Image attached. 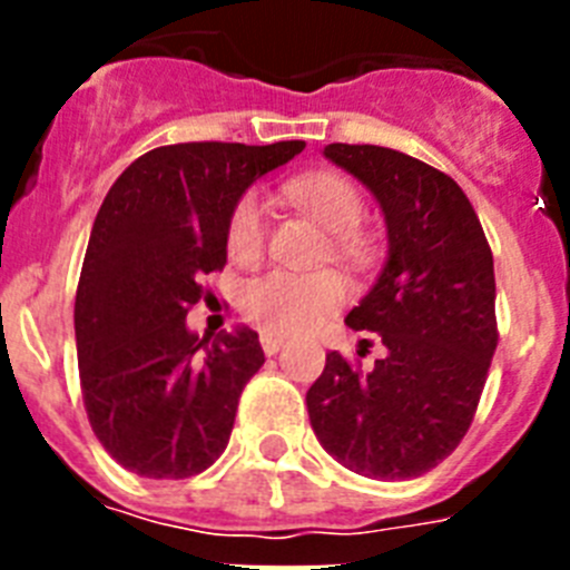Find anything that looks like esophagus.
I'll list each match as a JSON object with an SVG mask.
<instances>
[{"label":"esophagus","mask_w":570,"mask_h":570,"mask_svg":"<svg viewBox=\"0 0 570 570\" xmlns=\"http://www.w3.org/2000/svg\"><path fill=\"white\" fill-rule=\"evenodd\" d=\"M259 342H262V351H265L268 356H274L276 351L285 345V340H282V336H276V334H262Z\"/></svg>","instance_id":"obj_1"}]
</instances>
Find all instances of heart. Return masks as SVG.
I'll list each match as a JSON object with an SVG mask.
<instances>
[{
  "mask_svg": "<svg viewBox=\"0 0 570 570\" xmlns=\"http://www.w3.org/2000/svg\"><path fill=\"white\" fill-rule=\"evenodd\" d=\"M302 208L314 216L325 230H331V245L347 259L365 256V242L356 234L365 203L351 179L340 174L305 176L288 188ZM265 205L256 190H245L234 203L225 225V245L228 254L239 262H250L265 248ZM347 279L334 268L308 271H265L245 282L239 296V308L250 325L265 334L291 336L316 328L322 320L342 308L347 302Z\"/></svg>",
  "mask_w": 570,
  "mask_h": 570,
  "instance_id": "heart-1",
  "label": "heart"
}]
</instances>
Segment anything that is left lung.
I'll list each match as a JSON object with an SVG mask.
<instances>
[{
    "instance_id": "obj_1",
    "label": "left lung",
    "mask_w": 570,
    "mask_h": 570,
    "mask_svg": "<svg viewBox=\"0 0 570 570\" xmlns=\"http://www.w3.org/2000/svg\"><path fill=\"white\" fill-rule=\"evenodd\" d=\"M376 196L387 262L345 322L380 334L371 371L331 351L308 391L316 440L347 471L414 480L454 454L497 351L493 256L465 190L442 170L380 145L325 148Z\"/></svg>"
}]
</instances>
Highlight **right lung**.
<instances>
[{"instance_id":"add662e5","label":"right lung","mask_w":570,"mask_h":570,"mask_svg":"<svg viewBox=\"0 0 570 570\" xmlns=\"http://www.w3.org/2000/svg\"><path fill=\"white\" fill-rule=\"evenodd\" d=\"M305 148L179 142L130 163L105 196L79 274L77 360L90 428L130 473L185 480L214 465L242 387L265 362L250 328L190 334L205 274L228 262L225 225L254 179Z\"/></svg>"}]
</instances>
